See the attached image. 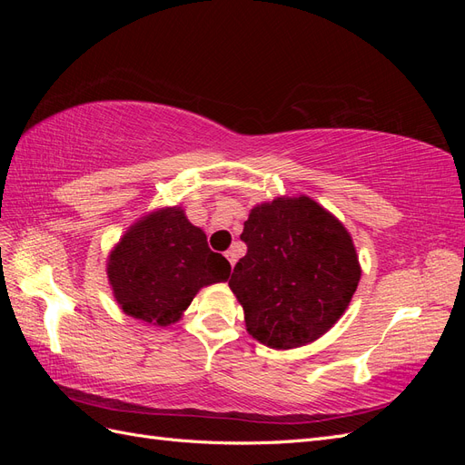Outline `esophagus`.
Listing matches in <instances>:
<instances>
[{
    "label": "esophagus",
    "instance_id": "34e87169",
    "mask_svg": "<svg viewBox=\"0 0 465 465\" xmlns=\"http://www.w3.org/2000/svg\"><path fill=\"white\" fill-rule=\"evenodd\" d=\"M224 256H227V260L231 262V265L234 267V263H236V250L232 248V250H227V252H224Z\"/></svg>",
    "mask_w": 465,
    "mask_h": 465
}]
</instances>
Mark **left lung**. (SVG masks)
Segmentation results:
<instances>
[{
  "mask_svg": "<svg viewBox=\"0 0 465 465\" xmlns=\"http://www.w3.org/2000/svg\"><path fill=\"white\" fill-rule=\"evenodd\" d=\"M246 256L229 287L248 331L273 349L311 343L340 320L361 267L343 224L311 198L273 200L250 211Z\"/></svg>",
  "mask_w": 465,
  "mask_h": 465,
  "instance_id": "obj_1",
  "label": "left lung"
}]
</instances>
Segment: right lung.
Instances as JSON below:
<instances>
[{"label": "right lung", "instance_id": "obj_1", "mask_svg": "<svg viewBox=\"0 0 465 465\" xmlns=\"http://www.w3.org/2000/svg\"><path fill=\"white\" fill-rule=\"evenodd\" d=\"M229 275L227 258L207 246L203 231L178 207L135 223L108 260V279L122 311L153 326L176 322L195 292Z\"/></svg>", "mask_w": 465, "mask_h": 465}]
</instances>
